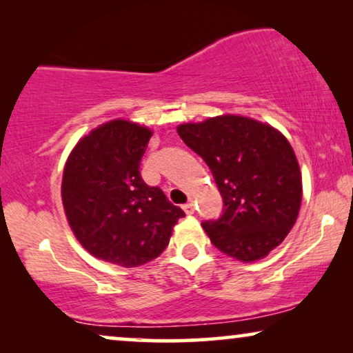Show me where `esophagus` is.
<instances>
[{
    "instance_id": "obj_1",
    "label": "esophagus",
    "mask_w": 353,
    "mask_h": 353,
    "mask_svg": "<svg viewBox=\"0 0 353 353\" xmlns=\"http://www.w3.org/2000/svg\"><path fill=\"white\" fill-rule=\"evenodd\" d=\"M183 210H185L188 215H192L194 214V204H192V202H188V204L183 205Z\"/></svg>"
}]
</instances>
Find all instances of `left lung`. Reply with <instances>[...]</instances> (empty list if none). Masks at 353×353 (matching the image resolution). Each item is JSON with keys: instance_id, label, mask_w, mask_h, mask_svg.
Returning <instances> with one entry per match:
<instances>
[{"instance_id": "8db88e82", "label": "left lung", "mask_w": 353, "mask_h": 353, "mask_svg": "<svg viewBox=\"0 0 353 353\" xmlns=\"http://www.w3.org/2000/svg\"><path fill=\"white\" fill-rule=\"evenodd\" d=\"M178 134L204 159L223 197L221 216L202 221L212 244L241 262L281 244L302 201L301 168L288 139L239 115L180 125Z\"/></svg>"}]
</instances>
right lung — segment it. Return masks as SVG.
Returning a JSON list of instances; mask_svg holds the SVG:
<instances>
[{
	"instance_id": "obj_1",
	"label": "right lung",
	"mask_w": 353,
	"mask_h": 353,
	"mask_svg": "<svg viewBox=\"0 0 353 353\" xmlns=\"http://www.w3.org/2000/svg\"><path fill=\"white\" fill-rule=\"evenodd\" d=\"M151 137L127 120L101 125L77 143L62 176V204L77 239L91 255L125 268L159 257L185 216L139 173Z\"/></svg>"
}]
</instances>
